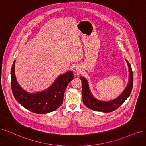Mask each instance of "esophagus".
Segmentation results:
<instances>
[{"label":"esophagus","mask_w":146,"mask_h":146,"mask_svg":"<svg viewBox=\"0 0 146 146\" xmlns=\"http://www.w3.org/2000/svg\"><path fill=\"white\" fill-rule=\"evenodd\" d=\"M75 70H76V71H77V72H79V71L80 70V66H76Z\"/></svg>","instance_id":"obj_1"}]
</instances>
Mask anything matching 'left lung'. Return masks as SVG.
I'll use <instances>...</instances> for the list:
<instances>
[{"mask_svg": "<svg viewBox=\"0 0 146 146\" xmlns=\"http://www.w3.org/2000/svg\"><path fill=\"white\" fill-rule=\"evenodd\" d=\"M129 70V79L126 88L124 91L115 99L111 101H105L96 99L91 93L87 79L84 77H80L82 86L83 102L88 108L95 111L111 112L116 110L129 97L131 92L133 86V74L131 66L126 60Z\"/></svg>", "mask_w": 146, "mask_h": 146, "instance_id": "8db88e82", "label": "left lung"}]
</instances>
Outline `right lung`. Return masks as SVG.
Masks as SVG:
<instances>
[{
	"instance_id": "add662e5",
	"label": "right lung",
	"mask_w": 146,
	"mask_h": 146,
	"mask_svg": "<svg viewBox=\"0 0 146 146\" xmlns=\"http://www.w3.org/2000/svg\"><path fill=\"white\" fill-rule=\"evenodd\" d=\"M15 60L11 68V88L16 100L27 110L35 113L44 114L57 110L63 104L64 91L74 75L72 71L60 74L47 89L36 93H29L17 82L15 73Z\"/></svg>"
}]
</instances>
